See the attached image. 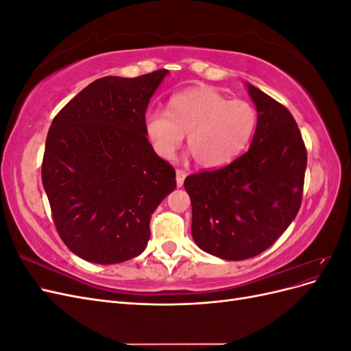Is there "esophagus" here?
<instances>
[{
    "instance_id": "1",
    "label": "esophagus",
    "mask_w": 351,
    "mask_h": 351,
    "mask_svg": "<svg viewBox=\"0 0 351 351\" xmlns=\"http://www.w3.org/2000/svg\"><path fill=\"white\" fill-rule=\"evenodd\" d=\"M186 171H183V169H177L176 171V182H177V187H182L183 183H184V178H186Z\"/></svg>"
}]
</instances>
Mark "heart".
I'll return each instance as SVG.
<instances>
[{
	"label": "heart",
	"mask_w": 351,
	"mask_h": 351,
	"mask_svg": "<svg viewBox=\"0 0 351 351\" xmlns=\"http://www.w3.org/2000/svg\"><path fill=\"white\" fill-rule=\"evenodd\" d=\"M256 125L246 101H227L209 88H193L169 99L168 112L149 111L145 132L155 154L171 159L187 134V147L202 168L224 167L244 151Z\"/></svg>",
	"instance_id": "b5f03b06"
}]
</instances>
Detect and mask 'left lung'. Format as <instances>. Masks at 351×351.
<instances>
[{
    "instance_id": "obj_1",
    "label": "left lung",
    "mask_w": 351,
    "mask_h": 351,
    "mask_svg": "<svg viewBox=\"0 0 351 351\" xmlns=\"http://www.w3.org/2000/svg\"><path fill=\"white\" fill-rule=\"evenodd\" d=\"M258 111L249 151L230 165L192 174V237L217 258L243 261L267 250L295 218L302 204L306 147L290 111L250 83Z\"/></svg>"
}]
</instances>
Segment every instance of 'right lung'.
<instances>
[{
  "instance_id": "1",
  "label": "right lung",
  "mask_w": 351,
  "mask_h": 351,
  "mask_svg": "<svg viewBox=\"0 0 351 351\" xmlns=\"http://www.w3.org/2000/svg\"><path fill=\"white\" fill-rule=\"evenodd\" d=\"M168 73L95 80L49 127L42 184L60 237L84 261L139 256L152 214L176 189L174 168L145 132L147 105Z\"/></svg>"
}]
</instances>
